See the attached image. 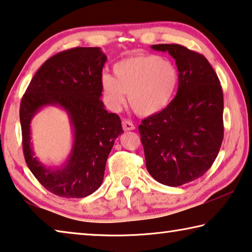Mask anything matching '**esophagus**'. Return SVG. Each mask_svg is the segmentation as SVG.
Wrapping results in <instances>:
<instances>
[{"instance_id":"1","label":"esophagus","mask_w":252,"mask_h":252,"mask_svg":"<svg viewBox=\"0 0 252 252\" xmlns=\"http://www.w3.org/2000/svg\"><path fill=\"white\" fill-rule=\"evenodd\" d=\"M122 124H123L124 130H134L135 129L134 124L131 123L130 121H127V119H123Z\"/></svg>"}]
</instances>
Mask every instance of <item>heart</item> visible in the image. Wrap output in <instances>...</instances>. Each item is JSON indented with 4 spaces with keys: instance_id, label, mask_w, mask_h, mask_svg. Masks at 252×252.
<instances>
[{
    "instance_id": "heart-1",
    "label": "heart",
    "mask_w": 252,
    "mask_h": 252,
    "mask_svg": "<svg viewBox=\"0 0 252 252\" xmlns=\"http://www.w3.org/2000/svg\"><path fill=\"white\" fill-rule=\"evenodd\" d=\"M114 76L104 73L100 79L106 104L119 110L128 94L130 108L141 116H152L166 108L179 85L174 63L155 55H136L118 61Z\"/></svg>"
}]
</instances>
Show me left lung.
Returning <instances> with one entry per match:
<instances>
[{
	"instance_id": "1",
	"label": "left lung",
	"mask_w": 252,
	"mask_h": 252,
	"mask_svg": "<svg viewBox=\"0 0 252 252\" xmlns=\"http://www.w3.org/2000/svg\"><path fill=\"white\" fill-rule=\"evenodd\" d=\"M179 70V89L166 108L142 121L139 134L150 174L181 187L212 166L223 139V93L209 61L181 44H154Z\"/></svg>"
}]
</instances>
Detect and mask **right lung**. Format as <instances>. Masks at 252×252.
I'll use <instances>...</instances> for the list:
<instances>
[{
    "label": "right lung",
    "mask_w": 252,
    "mask_h": 252,
    "mask_svg": "<svg viewBox=\"0 0 252 252\" xmlns=\"http://www.w3.org/2000/svg\"><path fill=\"white\" fill-rule=\"evenodd\" d=\"M106 60L100 48L79 47L57 53L41 65L22 97L24 158L42 187L58 196L80 199L98 189L115 139L124 133L121 118L108 113L100 100ZM45 105L63 108L74 131L72 152L60 168L41 163L32 148L30 124Z\"/></svg>",
    "instance_id": "add662e5"
}]
</instances>
